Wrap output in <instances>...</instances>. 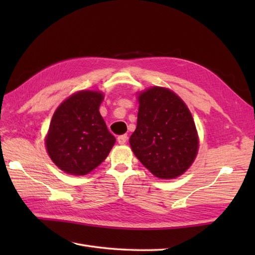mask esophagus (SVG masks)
<instances>
[{"label": "esophagus", "mask_w": 255, "mask_h": 255, "mask_svg": "<svg viewBox=\"0 0 255 255\" xmlns=\"http://www.w3.org/2000/svg\"><path fill=\"white\" fill-rule=\"evenodd\" d=\"M127 139H128V136H127V134H121V136H118V137H117V141H118V143L124 144L125 142L127 141Z\"/></svg>", "instance_id": "1"}]
</instances>
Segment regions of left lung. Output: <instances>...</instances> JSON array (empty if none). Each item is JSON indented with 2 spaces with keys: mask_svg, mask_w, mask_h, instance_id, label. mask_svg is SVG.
<instances>
[{
  "mask_svg": "<svg viewBox=\"0 0 255 255\" xmlns=\"http://www.w3.org/2000/svg\"><path fill=\"white\" fill-rule=\"evenodd\" d=\"M138 99L137 128L129 139L134 155L156 177L180 176L198 150L192 114L174 92L164 88L148 89Z\"/></svg>",
  "mask_w": 255,
  "mask_h": 255,
  "instance_id": "left-lung-1",
  "label": "left lung"
}]
</instances>
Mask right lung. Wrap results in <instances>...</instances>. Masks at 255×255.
Segmentation results:
<instances>
[{
  "label": "right lung",
  "instance_id": "add662e5",
  "mask_svg": "<svg viewBox=\"0 0 255 255\" xmlns=\"http://www.w3.org/2000/svg\"><path fill=\"white\" fill-rule=\"evenodd\" d=\"M103 99L100 92L81 91L53 114L47 151L53 163L69 174L85 175L94 170L116 141L99 111Z\"/></svg>",
  "mask_w": 255,
  "mask_h": 255
}]
</instances>
